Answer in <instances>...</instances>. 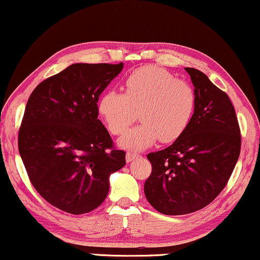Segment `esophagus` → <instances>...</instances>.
I'll return each instance as SVG.
<instances>
[{"label":"esophagus","instance_id":"34e87169","mask_svg":"<svg viewBox=\"0 0 260 260\" xmlns=\"http://www.w3.org/2000/svg\"><path fill=\"white\" fill-rule=\"evenodd\" d=\"M137 156H139V154H137V153L127 152L126 153V161L129 162V161H131V160H134L135 158H137Z\"/></svg>","mask_w":260,"mask_h":260}]
</instances>
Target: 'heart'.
I'll list each match as a JSON object with an SVG mask.
<instances>
[{
    "mask_svg": "<svg viewBox=\"0 0 260 260\" xmlns=\"http://www.w3.org/2000/svg\"><path fill=\"white\" fill-rule=\"evenodd\" d=\"M197 100L188 82L161 67L145 66L127 76L124 92H104L98 111L112 135L125 133L139 115L141 123L119 140L123 148L137 150L156 139L162 143L179 139L193 119Z\"/></svg>",
    "mask_w": 260,
    "mask_h": 260,
    "instance_id": "heart-1",
    "label": "heart"
}]
</instances>
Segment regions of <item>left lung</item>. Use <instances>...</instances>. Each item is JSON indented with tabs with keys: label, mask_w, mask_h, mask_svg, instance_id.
I'll use <instances>...</instances> for the list:
<instances>
[{
	"label": "left lung",
	"mask_w": 260,
	"mask_h": 260,
	"mask_svg": "<svg viewBox=\"0 0 260 260\" xmlns=\"http://www.w3.org/2000/svg\"><path fill=\"white\" fill-rule=\"evenodd\" d=\"M197 91L188 129L168 148L149 153L152 174L145 182L149 204L169 216L201 210L218 197L241 150L235 108L229 96L199 70L187 67Z\"/></svg>",
	"instance_id": "1"
}]
</instances>
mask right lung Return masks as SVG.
Listing matches in <instances>:
<instances>
[{
	"label": "right lung",
	"instance_id": "add662e5",
	"mask_svg": "<svg viewBox=\"0 0 260 260\" xmlns=\"http://www.w3.org/2000/svg\"><path fill=\"white\" fill-rule=\"evenodd\" d=\"M123 62L73 63L41 82L25 107L19 153L34 188L54 207L88 213L107 197L112 172L125 165L98 119L99 96Z\"/></svg>",
	"mask_w": 260,
	"mask_h": 260
}]
</instances>
